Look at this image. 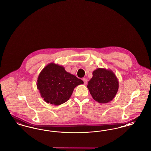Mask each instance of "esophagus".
<instances>
[{"instance_id":"esophagus-1","label":"esophagus","mask_w":151,"mask_h":151,"mask_svg":"<svg viewBox=\"0 0 151 151\" xmlns=\"http://www.w3.org/2000/svg\"><path fill=\"white\" fill-rule=\"evenodd\" d=\"M83 81H84V84H87V82H88V79H86V78H83Z\"/></svg>"}]
</instances>
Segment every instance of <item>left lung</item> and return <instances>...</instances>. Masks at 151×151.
<instances>
[{
    "instance_id": "8db88e82",
    "label": "left lung",
    "mask_w": 151,
    "mask_h": 151,
    "mask_svg": "<svg viewBox=\"0 0 151 151\" xmlns=\"http://www.w3.org/2000/svg\"><path fill=\"white\" fill-rule=\"evenodd\" d=\"M92 74L87 88L93 99L101 104L112 101L119 88V81L115 73L111 70L98 68Z\"/></svg>"
}]
</instances>
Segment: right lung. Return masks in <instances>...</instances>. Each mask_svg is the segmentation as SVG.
<instances>
[{"label":"right lung","instance_id":"obj_1","mask_svg":"<svg viewBox=\"0 0 151 151\" xmlns=\"http://www.w3.org/2000/svg\"><path fill=\"white\" fill-rule=\"evenodd\" d=\"M83 83L62 65L51 63L40 73L37 88L46 102L58 106L68 100L74 88Z\"/></svg>","mask_w":151,"mask_h":151}]
</instances>
